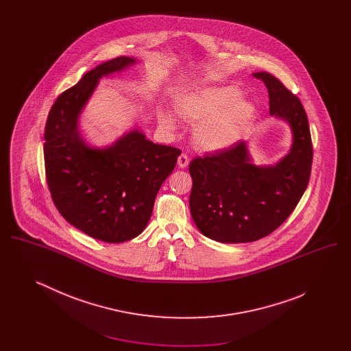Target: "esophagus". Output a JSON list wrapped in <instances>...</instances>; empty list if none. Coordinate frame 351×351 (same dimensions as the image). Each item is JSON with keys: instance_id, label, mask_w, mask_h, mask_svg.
Wrapping results in <instances>:
<instances>
[{"instance_id": "obj_1", "label": "esophagus", "mask_w": 351, "mask_h": 351, "mask_svg": "<svg viewBox=\"0 0 351 351\" xmlns=\"http://www.w3.org/2000/svg\"><path fill=\"white\" fill-rule=\"evenodd\" d=\"M178 165L180 168L186 167L189 165V156L185 152L180 154V156L178 158Z\"/></svg>"}]
</instances>
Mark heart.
Here are the masks:
<instances>
[{
	"label": "heart",
	"instance_id": "1",
	"mask_svg": "<svg viewBox=\"0 0 351 351\" xmlns=\"http://www.w3.org/2000/svg\"><path fill=\"white\" fill-rule=\"evenodd\" d=\"M239 99L241 92L235 88L208 89L183 99L178 104V112L186 119L204 121L195 132V141L202 149L218 150L233 143L239 126L250 117L249 104L234 105ZM159 121L167 129L175 126L169 113H162Z\"/></svg>",
	"mask_w": 351,
	"mask_h": 351
}]
</instances>
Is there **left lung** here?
Instances as JSON below:
<instances>
[{"mask_svg": "<svg viewBox=\"0 0 351 351\" xmlns=\"http://www.w3.org/2000/svg\"><path fill=\"white\" fill-rule=\"evenodd\" d=\"M254 76L267 88L269 113L289 122L293 145L271 167L251 165L242 141L192 159L191 215L201 233L223 243L254 242L275 232L295 210L312 171V138L299 97L268 72Z\"/></svg>", "mask_w": 351, "mask_h": 351, "instance_id": "8db88e82", "label": "left lung"}]
</instances>
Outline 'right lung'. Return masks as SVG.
I'll return each mask as SVG.
<instances>
[{
    "mask_svg": "<svg viewBox=\"0 0 351 351\" xmlns=\"http://www.w3.org/2000/svg\"><path fill=\"white\" fill-rule=\"evenodd\" d=\"M134 62L118 56L86 72L53 102L45 128V171L56 209L72 226L108 243L143 232L182 152L152 143L138 130L102 150L90 149L79 135L77 117L100 77Z\"/></svg>",
    "mask_w": 351,
    "mask_h": 351,
    "instance_id": "right-lung-1",
    "label": "right lung"
}]
</instances>
